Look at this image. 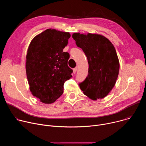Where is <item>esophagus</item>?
I'll return each instance as SVG.
<instances>
[{
  "instance_id": "34e87169",
  "label": "esophagus",
  "mask_w": 146,
  "mask_h": 146,
  "mask_svg": "<svg viewBox=\"0 0 146 146\" xmlns=\"http://www.w3.org/2000/svg\"><path fill=\"white\" fill-rule=\"evenodd\" d=\"M77 70V68H75L73 69V73H74V74H75V73H76Z\"/></svg>"
}]
</instances>
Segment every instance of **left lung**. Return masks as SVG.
<instances>
[{"instance_id":"obj_1","label":"left lung","mask_w":146,"mask_h":146,"mask_svg":"<svg viewBox=\"0 0 146 146\" xmlns=\"http://www.w3.org/2000/svg\"><path fill=\"white\" fill-rule=\"evenodd\" d=\"M72 37L85 53L89 65L88 76L79 84L80 89L93 100L105 98L114 87L119 70L113 44L99 34L74 33Z\"/></svg>"}]
</instances>
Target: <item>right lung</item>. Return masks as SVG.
Returning <instances> with one entry per match:
<instances>
[{
	"label": "right lung",
	"instance_id": "right-lung-1",
	"mask_svg": "<svg viewBox=\"0 0 146 146\" xmlns=\"http://www.w3.org/2000/svg\"><path fill=\"white\" fill-rule=\"evenodd\" d=\"M69 32L48 29L31 41L26 56V73L31 94L46 104L54 103L64 93L65 82L73 70L68 52H63Z\"/></svg>",
	"mask_w": 146,
	"mask_h": 146
}]
</instances>
